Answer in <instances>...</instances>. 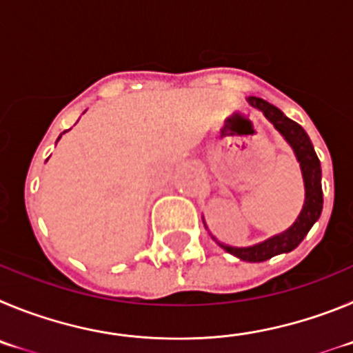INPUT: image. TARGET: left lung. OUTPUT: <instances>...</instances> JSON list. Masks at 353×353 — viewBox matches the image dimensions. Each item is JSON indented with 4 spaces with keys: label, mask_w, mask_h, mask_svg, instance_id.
<instances>
[{
    "label": "left lung",
    "mask_w": 353,
    "mask_h": 353,
    "mask_svg": "<svg viewBox=\"0 0 353 353\" xmlns=\"http://www.w3.org/2000/svg\"><path fill=\"white\" fill-rule=\"evenodd\" d=\"M248 101L255 109L262 110L263 116L268 117L269 121L274 125V128L294 148L295 157L299 160L301 170H303L304 188H306V200H304L303 211H301L299 218L295 220V223L288 230H285L283 234L271 237V239L255 244L252 248H232L220 244L225 252L232 253L237 259L246 260V262H263V260L272 259V256L279 255V253H288L295 250L301 244V241L306 237L313 223L320 218L323 205L322 169H320V160L316 157L315 149H313V144H311L310 137L303 130V126L288 119L278 107L271 105L269 101L262 100V98L250 97Z\"/></svg>",
    "instance_id": "left-lung-1"
}]
</instances>
